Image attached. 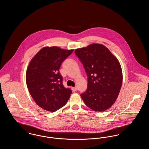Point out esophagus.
<instances>
[{
    "instance_id": "34e87169",
    "label": "esophagus",
    "mask_w": 149,
    "mask_h": 149,
    "mask_svg": "<svg viewBox=\"0 0 149 149\" xmlns=\"http://www.w3.org/2000/svg\"><path fill=\"white\" fill-rule=\"evenodd\" d=\"M71 89L74 91V92H75L78 90V88L77 86H75V87H72L71 88Z\"/></svg>"
}]
</instances>
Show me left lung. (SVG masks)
Segmentation results:
<instances>
[{
	"mask_svg": "<svg viewBox=\"0 0 149 149\" xmlns=\"http://www.w3.org/2000/svg\"><path fill=\"white\" fill-rule=\"evenodd\" d=\"M88 77V87L80 96L85 105L103 112L115 102L122 83V72L116 57L103 45L92 44L76 49Z\"/></svg>",
	"mask_w": 149,
	"mask_h": 149,
	"instance_id": "8db88e82",
	"label": "left lung"
}]
</instances>
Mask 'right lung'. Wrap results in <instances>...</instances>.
Here are the masks:
<instances>
[{
	"label": "right lung",
	"mask_w": 149,
	"mask_h": 149,
	"mask_svg": "<svg viewBox=\"0 0 149 149\" xmlns=\"http://www.w3.org/2000/svg\"><path fill=\"white\" fill-rule=\"evenodd\" d=\"M73 50L45 47L31 61L26 72L29 92L38 106L54 112L65 106L72 91L63 85L59 69Z\"/></svg>",
	"instance_id": "1"
}]
</instances>
